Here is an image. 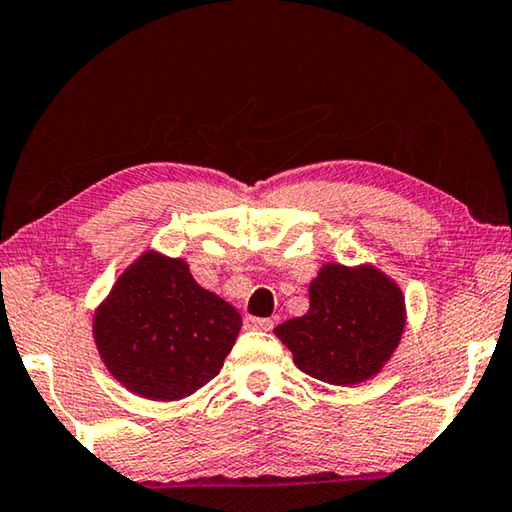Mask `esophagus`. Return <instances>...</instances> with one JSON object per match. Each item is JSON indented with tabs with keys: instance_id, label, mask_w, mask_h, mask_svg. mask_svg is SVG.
Masks as SVG:
<instances>
[{
	"instance_id": "34e87169",
	"label": "esophagus",
	"mask_w": 512,
	"mask_h": 512,
	"mask_svg": "<svg viewBox=\"0 0 512 512\" xmlns=\"http://www.w3.org/2000/svg\"><path fill=\"white\" fill-rule=\"evenodd\" d=\"M242 324H245L247 330H272L274 321L272 319H258V317H245L242 319Z\"/></svg>"
}]
</instances>
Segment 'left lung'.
<instances>
[{
  "label": "left lung",
  "instance_id": "1",
  "mask_svg": "<svg viewBox=\"0 0 512 512\" xmlns=\"http://www.w3.org/2000/svg\"><path fill=\"white\" fill-rule=\"evenodd\" d=\"M303 317L274 328L294 364L328 384H360L380 373L405 333V297L378 267L328 263L308 290Z\"/></svg>",
  "mask_w": 512,
  "mask_h": 512
}]
</instances>
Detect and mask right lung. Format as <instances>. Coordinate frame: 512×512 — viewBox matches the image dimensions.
Here are the masks:
<instances>
[{"label": "right lung", "mask_w": 512, "mask_h": 512, "mask_svg": "<svg viewBox=\"0 0 512 512\" xmlns=\"http://www.w3.org/2000/svg\"><path fill=\"white\" fill-rule=\"evenodd\" d=\"M242 319L182 258L146 251L94 315V342L116 380L148 400H182L220 373Z\"/></svg>", "instance_id": "obj_1"}]
</instances>
